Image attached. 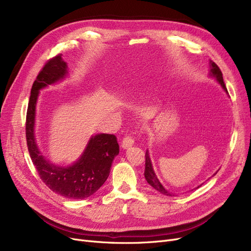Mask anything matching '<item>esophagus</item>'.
Here are the masks:
<instances>
[{"label": "esophagus", "instance_id": "34e87169", "mask_svg": "<svg viewBox=\"0 0 251 251\" xmlns=\"http://www.w3.org/2000/svg\"><path fill=\"white\" fill-rule=\"evenodd\" d=\"M134 144V137L131 135H127L123 138L122 141V148L123 149H129L130 147H132Z\"/></svg>", "mask_w": 251, "mask_h": 251}]
</instances>
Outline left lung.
<instances>
[{
	"mask_svg": "<svg viewBox=\"0 0 251 251\" xmlns=\"http://www.w3.org/2000/svg\"><path fill=\"white\" fill-rule=\"evenodd\" d=\"M209 64H210V75L217 78L218 82L222 85L224 90H225L228 94V90H227V87L225 85V82H224L223 74H222L221 69L219 68V66L213 61H209ZM144 177H146V179H147V181H148L151 187H153L155 190H157V191L165 194V195L172 196V193H170L167 189H165V187L162 185L161 182L159 181V179L156 178V176L153 172L152 165H151V157H150V154H149L148 151L146 152V169H144ZM199 187H201V186H199ZM199 187H197V188H199Z\"/></svg>",
	"mask_w": 251,
	"mask_h": 251,
	"instance_id": "1",
	"label": "left lung"
}]
</instances>
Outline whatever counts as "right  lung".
Segmentation results:
<instances>
[{
    "label": "right lung",
    "instance_id": "obj_1",
    "mask_svg": "<svg viewBox=\"0 0 251 251\" xmlns=\"http://www.w3.org/2000/svg\"><path fill=\"white\" fill-rule=\"evenodd\" d=\"M67 74V65L61 55L50 59L34 80L26 114L25 133L27 149L37 174L51 190L69 200H83L98 191L110 175L119 144L114 134L92 136L74 165L60 167L46 161L39 152L34 138L35 105L39 89L61 80Z\"/></svg>",
    "mask_w": 251,
    "mask_h": 251
}]
</instances>
